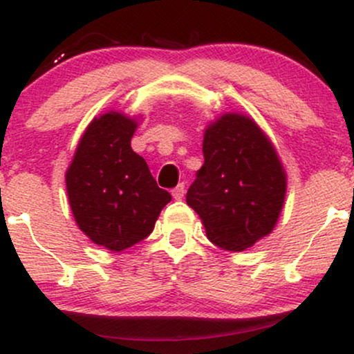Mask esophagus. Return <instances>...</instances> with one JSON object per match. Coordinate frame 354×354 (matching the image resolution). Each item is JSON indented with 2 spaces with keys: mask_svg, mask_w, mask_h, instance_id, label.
<instances>
[{
  "mask_svg": "<svg viewBox=\"0 0 354 354\" xmlns=\"http://www.w3.org/2000/svg\"><path fill=\"white\" fill-rule=\"evenodd\" d=\"M171 194H173L174 200H181V198L185 196V183H180V185H178L176 188L171 191Z\"/></svg>",
  "mask_w": 354,
  "mask_h": 354,
  "instance_id": "1",
  "label": "esophagus"
}]
</instances>
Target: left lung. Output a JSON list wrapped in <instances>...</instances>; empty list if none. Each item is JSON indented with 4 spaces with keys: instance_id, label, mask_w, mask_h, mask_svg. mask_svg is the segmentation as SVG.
Listing matches in <instances>:
<instances>
[{
    "instance_id": "1",
    "label": "left lung",
    "mask_w": 354,
    "mask_h": 354,
    "mask_svg": "<svg viewBox=\"0 0 354 354\" xmlns=\"http://www.w3.org/2000/svg\"><path fill=\"white\" fill-rule=\"evenodd\" d=\"M203 154L186 203L211 243L245 251L268 236L281 214L288 181L279 154L253 118L233 111L206 126Z\"/></svg>"
}]
</instances>
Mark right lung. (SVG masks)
<instances>
[{
    "instance_id": "right-lung-1",
    "label": "right lung",
    "mask_w": 354,
    "mask_h": 354,
    "mask_svg": "<svg viewBox=\"0 0 354 354\" xmlns=\"http://www.w3.org/2000/svg\"><path fill=\"white\" fill-rule=\"evenodd\" d=\"M136 128V118L113 109L93 118L66 169L76 225L95 245L116 253L148 236L171 201L131 149Z\"/></svg>"
}]
</instances>
